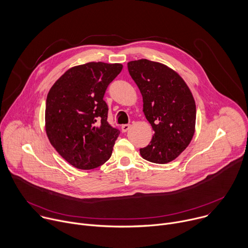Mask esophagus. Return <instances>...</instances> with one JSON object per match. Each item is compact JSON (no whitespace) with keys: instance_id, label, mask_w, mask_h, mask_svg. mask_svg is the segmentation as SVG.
Listing matches in <instances>:
<instances>
[{"instance_id":"34e87169","label":"esophagus","mask_w":248,"mask_h":248,"mask_svg":"<svg viewBox=\"0 0 248 248\" xmlns=\"http://www.w3.org/2000/svg\"><path fill=\"white\" fill-rule=\"evenodd\" d=\"M129 128H130V125H129V124H123V125H122V131H123V132H126Z\"/></svg>"}]
</instances>
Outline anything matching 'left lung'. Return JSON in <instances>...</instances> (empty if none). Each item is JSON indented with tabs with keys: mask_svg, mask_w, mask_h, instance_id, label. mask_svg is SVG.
<instances>
[{
	"mask_svg": "<svg viewBox=\"0 0 248 248\" xmlns=\"http://www.w3.org/2000/svg\"><path fill=\"white\" fill-rule=\"evenodd\" d=\"M127 68L142 95L143 113L154 130L140 155L152 163H170L186 150L194 135L193 95L183 78L164 63L141 59L128 62Z\"/></svg>",
	"mask_w": 248,
	"mask_h": 248,
	"instance_id": "1",
	"label": "left lung"
}]
</instances>
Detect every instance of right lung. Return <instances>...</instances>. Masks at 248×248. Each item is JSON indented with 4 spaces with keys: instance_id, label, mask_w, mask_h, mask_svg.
<instances>
[{
    "instance_id": "1",
    "label": "right lung",
    "mask_w": 248,
    "mask_h": 248,
    "mask_svg": "<svg viewBox=\"0 0 248 248\" xmlns=\"http://www.w3.org/2000/svg\"><path fill=\"white\" fill-rule=\"evenodd\" d=\"M122 63L90 62L68 68L46 100L45 130L50 143L72 166L95 169L107 162L120 131L107 122L103 100Z\"/></svg>"
}]
</instances>
